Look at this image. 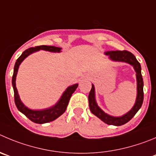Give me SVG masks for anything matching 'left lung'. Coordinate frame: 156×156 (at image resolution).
Returning <instances> with one entry per match:
<instances>
[{
    "label": "left lung",
    "instance_id": "left-lung-1",
    "mask_svg": "<svg viewBox=\"0 0 156 156\" xmlns=\"http://www.w3.org/2000/svg\"><path fill=\"white\" fill-rule=\"evenodd\" d=\"M105 54L108 55L109 59L113 61L118 62H125L132 65L134 68L135 71L136 73V81H137V96H136V103H135L133 107L124 114L123 115L119 117L112 116L110 115H108L107 113L102 110L99 106L97 105L95 98V87L93 84H92V89L89 93V105H90V109L92 113L94 114L96 116L100 119L105 123L108 125L113 126H122L128 122L133 116L136 114V112L139 111L142 106L143 103V80H142V76L141 73V65L136 60V57L130 52L127 50H112V51L105 52Z\"/></svg>",
    "mask_w": 156,
    "mask_h": 156
}]
</instances>
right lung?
Masks as SVG:
<instances>
[{
    "instance_id": "add662e5",
    "label": "right lung",
    "mask_w": 156,
    "mask_h": 156,
    "mask_svg": "<svg viewBox=\"0 0 156 156\" xmlns=\"http://www.w3.org/2000/svg\"><path fill=\"white\" fill-rule=\"evenodd\" d=\"M40 50H44L49 52H53V53H60V52H61V48L60 47L45 45L30 47V48L23 51V53L20 56V57L17 59L15 63V65H14V74H13L12 77V86L14 93V102H15V105L17 109H18V110L23 114H24L30 120H31V121L35 122V123L43 124L53 121V120L58 118L59 116H60L66 111L68 103H69V99H70L73 93L75 92L76 89L78 87V83L74 84V85L67 87L66 90L64 91V93L61 96L60 99H59V101L54 106H51V107L48 108V109H42V110H34V109H30L27 107L21 102L20 96L18 95V92H17V87H16V76H17L19 66L23 62V60L27 57H28L30 54L38 51Z\"/></svg>"
}]
</instances>
